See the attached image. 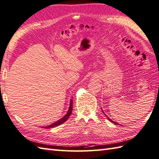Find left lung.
<instances>
[{"label":"left lung","mask_w":159,"mask_h":159,"mask_svg":"<svg viewBox=\"0 0 159 159\" xmlns=\"http://www.w3.org/2000/svg\"><path fill=\"white\" fill-rule=\"evenodd\" d=\"M103 113H104V112H103ZM107 119H108V120H110V121H111V122H113V124H117V125H118V124H117V123H116V121H113V120H111L110 119V118H109V117H107Z\"/></svg>","instance_id":"8db88e82"}]
</instances>
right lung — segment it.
I'll use <instances>...</instances> for the list:
<instances>
[{
	"label": "right lung",
	"mask_w": 159,
	"mask_h": 159,
	"mask_svg": "<svg viewBox=\"0 0 159 159\" xmlns=\"http://www.w3.org/2000/svg\"><path fill=\"white\" fill-rule=\"evenodd\" d=\"M72 100H70V107H69V109H68V111H67V114L66 115V116H64L63 117H62L61 120H58L57 121H56V122L52 124L51 125H49V126H48L43 127V128H53V127L59 126V125L63 124V122H65V121H66L67 119H68L69 117L70 116L71 113H72Z\"/></svg>",
	"instance_id": "1"
}]
</instances>
